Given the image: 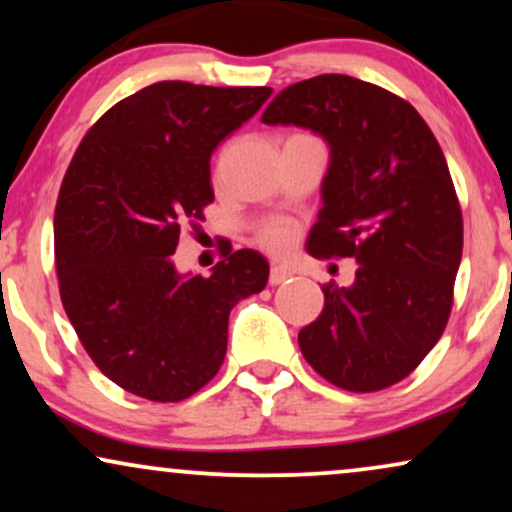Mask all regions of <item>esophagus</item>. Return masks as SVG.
<instances>
[{
	"label": "esophagus",
	"instance_id": "esophagus-1",
	"mask_svg": "<svg viewBox=\"0 0 512 512\" xmlns=\"http://www.w3.org/2000/svg\"><path fill=\"white\" fill-rule=\"evenodd\" d=\"M290 276H293V274H290L286 267H281V264H274V267L269 269V283H271V286H278V283L288 281Z\"/></svg>",
	"mask_w": 512,
	"mask_h": 512
}]
</instances>
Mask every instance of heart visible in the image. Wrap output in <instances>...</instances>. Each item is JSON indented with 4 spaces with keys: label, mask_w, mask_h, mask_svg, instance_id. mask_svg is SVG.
<instances>
[{
    "label": "heart",
    "mask_w": 512,
    "mask_h": 512,
    "mask_svg": "<svg viewBox=\"0 0 512 512\" xmlns=\"http://www.w3.org/2000/svg\"><path fill=\"white\" fill-rule=\"evenodd\" d=\"M295 226L286 222V219H276V222L264 224L257 234V241H260L262 248H267L274 255H286V252L293 248L295 243Z\"/></svg>",
    "instance_id": "heart-1"
}]
</instances>
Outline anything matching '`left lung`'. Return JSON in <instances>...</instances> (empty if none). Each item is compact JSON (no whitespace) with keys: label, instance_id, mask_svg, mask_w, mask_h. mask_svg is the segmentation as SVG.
Returning a JSON list of instances; mask_svg holds the SVG:
<instances>
[{"label":"left lung","instance_id":"left-lung-1","mask_svg":"<svg viewBox=\"0 0 512 512\" xmlns=\"http://www.w3.org/2000/svg\"><path fill=\"white\" fill-rule=\"evenodd\" d=\"M262 122L326 139L307 250L359 264L349 288H321V316L297 335L302 357L342 390H385L437 345L454 304L463 217L442 148L409 101L349 75L290 84Z\"/></svg>","mask_w":512,"mask_h":512}]
</instances>
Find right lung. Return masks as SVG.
Listing matches in <instances>:
<instances>
[{
	"label": "right lung",
	"instance_id": "right-lung-1",
	"mask_svg": "<svg viewBox=\"0 0 512 512\" xmlns=\"http://www.w3.org/2000/svg\"><path fill=\"white\" fill-rule=\"evenodd\" d=\"M271 87L155 82L84 134L58 191L61 302L82 347L122 390L181 401L222 366L229 314L269 281L255 250H222L212 274H179L181 226L215 200L212 151Z\"/></svg>",
	"mask_w": 512,
	"mask_h": 512
}]
</instances>
